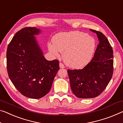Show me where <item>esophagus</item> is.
<instances>
[{
	"mask_svg": "<svg viewBox=\"0 0 123 123\" xmlns=\"http://www.w3.org/2000/svg\"><path fill=\"white\" fill-rule=\"evenodd\" d=\"M59 67L60 68H64V64H63V63H59Z\"/></svg>",
	"mask_w": 123,
	"mask_h": 123,
	"instance_id": "34e87169",
	"label": "esophagus"
}]
</instances>
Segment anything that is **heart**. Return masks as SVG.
Returning <instances> with one entry per match:
<instances>
[{
	"label": "heart",
	"mask_w": 123,
	"mask_h": 123,
	"mask_svg": "<svg viewBox=\"0 0 123 123\" xmlns=\"http://www.w3.org/2000/svg\"><path fill=\"white\" fill-rule=\"evenodd\" d=\"M53 43L48 44L51 53L59 58L60 53L63 52L65 63L75 69L82 68L90 63L96 47L94 38L80 31L58 33L53 38Z\"/></svg>",
	"instance_id": "obj_1"
}]
</instances>
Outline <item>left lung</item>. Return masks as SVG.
I'll return each mask as SVG.
<instances>
[{
    "mask_svg": "<svg viewBox=\"0 0 123 123\" xmlns=\"http://www.w3.org/2000/svg\"><path fill=\"white\" fill-rule=\"evenodd\" d=\"M99 40L94 56L82 69L68 70L71 89L80 98L97 97L106 88L113 73V52L107 37L99 31Z\"/></svg>",
    "mask_w": 123,
    "mask_h": 123,
    "instance_id": "obj_1",
    "label": "left lung"
}]
</instances>
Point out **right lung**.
Wrapping results in <instances>:
<instances>
[{
  "label": "right lung",
  "instance_id": "obj_1",
  "mask_svg": "<svg viewBox=\"0 0 123 123\" xmlns=\"http://www.w3.org/2000/svg\"><path fill=\"white\" fill-rule=\"evenodd\" d=\"M41 30L25 27L16 32L7 46V71L9 78L22 95L33 99L49 92L59 69L58 60H47L35 37Z\"/></svg>",
  "mask_w": 123,
  "mask_h": 123
}]
</instances>
